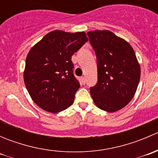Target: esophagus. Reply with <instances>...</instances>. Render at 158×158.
Here are the masks:
<instances>
[{
	"mask_svg": "<svg viewBox=\"0 0 158 158\" xmlns=\"http://www.w3.org/2000/svg\"><path fill=\"white\" fill-rule=\"evenodd\" d=\"M81 80L82 81V82H83V83H85V77H84V76L81 77Z\"/></svg>",
	"mask_w": 158,
	"mask_h": 158,
	"instance_id": "34e87169",
	"label": "esophagus"
}]
</instances>
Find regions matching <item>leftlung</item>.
I'll list each match as a JSON object with an SVG mask.
<instances>
[{"mask_svg": "<svg viewBox=\"0 0 158 158\" xmlns=\"http://www.w3.org/2000/svg\"><path fill=\"white\" fill-rule=\"evenodd\" d=\"M95 50L98 82L90 89L95 106L107 112L123 109L133 98L141 67L131 46L109 30L87 33Z\"/></svg>", "mask_w": 158, "mask_h": 158, "instance_id": "left-lung-1", "label": "left lung"}]
</instances>
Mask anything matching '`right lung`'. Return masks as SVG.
<instances>
[{"instance_id":"right-lung-1","label":"right lung","mask_w":158,"mask_h":158,"mask_svg":"<svg viewBox=\"0 0 158 158\" xmlns=\"http://www.w3.org/2000/svg\"><path fill=\"white\" fill-rule=\"evenodd\" d=\"M88 37L85 32L52 30L30 49L23 80L32 100L42 109L58 113L73 103L80 86L71 58Z\"/></svg>"}]
</instances>
